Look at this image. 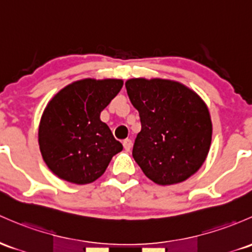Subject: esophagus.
Instances as JSON below:
<instances>
[{"mask_svg":"<svg viewBox=\"0 0 252 252\" xmlns=\"http://www.w3.org/2000/svg\"><path fill=\"white\" fill-rule=\"evenodd\" d=\"M123 147H124V149H126V152L130 151L131 147H132V142H131V140H129V139L124 140V141H123Z\"/></svg>","mask_w":252,"mask_h":252,"instance_id":"obj_1","label":"esophagus"}]
</instances>
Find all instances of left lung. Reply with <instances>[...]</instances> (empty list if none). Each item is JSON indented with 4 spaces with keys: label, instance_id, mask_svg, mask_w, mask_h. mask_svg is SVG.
I'll return each mask as SVG.
<instances>
[{
    "label": "left lung",
    "instance_id": "1",
    "mask_svg": "<svg viewBox=\"0 0 252 252\" xmlns=\"http://www.w3.org/2000/svg\"><path fill=\"white\" fill-rule=\"evenodd\" d=\"M139 111L141 131L132 157L154 183H181L202 166L212 141V122L201 98L178 82L131 79L126 82Z\"/></svg>",
    "mask_w": 252,
    "mask_h": 252
}]
</instances>
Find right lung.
I'll return each mask as SVG.
<instances>
[{
    "instance_id": "add662e5",
    "label": "right lung",
    "mask_w": 252,
    "mask_h": 252,
    "mask_svg": "<svg viewBox=\"0 0 252 252\" xmlns=\"http://www.w3.org/2000/svg\"><path fill=\"white\" fill-rule=\"evenodd\" d=\"M122 86V80L85 79L64 87L51 99L38 135L44 161L55 175L70 183H92L123 149L100 121V112Z\"/></svg>"
}]
</instances>
